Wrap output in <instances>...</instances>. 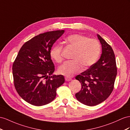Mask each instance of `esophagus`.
I'll return each mask as SVG.
<instances>
[{
    "instance_id": "esophagus-1",
    "label": "esophagus",
    "mask_w": 130,
    "mask_h": 130,
    "mask_svg": "<svg viewBox=\"0 0 130 130\" xmlns=\"http://www.w3.org/2000/svg\"><path fill=\"white\" fill-rule=\"evenodd\" d=\"M65 79L66 81H70L72 80V78L69 77H65Z\"/></svg>"
}]
</instances>
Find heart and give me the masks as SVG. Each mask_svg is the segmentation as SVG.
<instances>
[{"mask_svg": "<svg viewBox=\"0 0 130 130\" xmlns=\"http://www.w3.org/2000/svg\"><path fill=\"white\" fill-rule=\"evenodd\" d=\"M65 42L75 51L72 56V60L65 62L59 68L60 74L70 77L81 71L82 66L87 68L97 61L101 51V44L97 39L79 34H72L66 37ZM50 55L56 62L60 63L63 59L62 46L53 45L50 51Z\"/></svg>", "mask_w": 130, "mask_h": 130, "instance_id": "heart-1", "label": "heart"}]
</instances>
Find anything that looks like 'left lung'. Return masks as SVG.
<instances>
[{
	"mask_svg": "<svg viewBox=\"0 0 130 130\" xmlns=\"http://www.w3.org/2000/svg\"><path fill=\"white\" fill-rule=\"evenodd\" d=\"M102 45L101 58L87 70L76 77L80 82L81 89L75 94L82 104L95 106L104 102L114 89L117 75L116 60L113 50L101 36L97 34Z\"/></svg>",
	"mask_w": 130,
	"mask_h": 130,
	"instance_id": "8db88e82",
	"label": "left lung"
}]
</instances>
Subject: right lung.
I'll list each match as a JSON object with an SVG mask.
<instances>
[{"label": "right lung", "instance_id": "obj_1", "mask_svg": "<svg viewBox=\"0 0 130 130\" xmlns=\"http://www.w3.org/2000/svg\"><path fill=\"white\" fill-rule=\"evenodd\" d=\"M64 30L42 33L26 42L20 49L12 65L14 86L27 103L42 106L55 98L56 89L65 82L63 75H53L54 64L50 55L53 45Z\"/></svg>", "mask_w": 130, "mask_h": 130}]
</instances>
